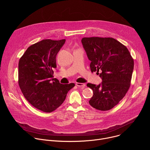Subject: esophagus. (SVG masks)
Here are the masks:
<instances>
[{
	"label": "esophagus",
	"mask_w": 150,
	"mask_h": 150,
	"mask_svg": "<svg viewBox=\"0 0 150 150\" xmlns=\"http://www.w3.org/2000/svg\"><path fill=\"white\" fill-rule=\"evenodd\" d=\"M76 85L78 87H84L85 86V84L83 83H79V82H76Z\"/></svg>",
	"instance_id": "1"
}]
</instances>
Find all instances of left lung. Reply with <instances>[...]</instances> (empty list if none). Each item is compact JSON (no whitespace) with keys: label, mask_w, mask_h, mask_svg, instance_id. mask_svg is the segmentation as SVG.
Segmentation results:
<instances>
[{"label":"left lung","mask_w":150,"mask_h":150,"mask_svg":"<svg viewBox=\"0 0 150 150\" xmlns=\"http://www.w3.org/2000/svg\"><path fill=\"white\" fill-rule=\"evenodd\" d=\"M81 42L91 60V71L100 74L103 81L98 85L87 83L93 91L89 103L98 110H110L130 87L134 59L127 47L112 37H83Z\"/></svg>","instance_id":"left-lung-1"}]
</instances>
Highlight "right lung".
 <instances>
[{"label":"right lung","instance_id":"obj_1","mask_svg":"<svg viewBox=\"0 0 150 150\" xmlns=\"http://www.w3.org/2000/svg\"><path fill=\"white\" fill-rule=\"evenodd\" d=\"M65 39L42 40L30 46L18 64V84L27 100L37 109L50 113L65 101L75 84L53 78L56 57Z\"/></svg>","mask_w":150,"mask_h":150}]
</instances>
